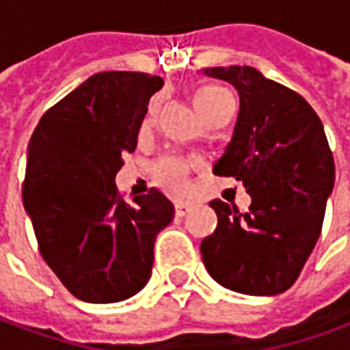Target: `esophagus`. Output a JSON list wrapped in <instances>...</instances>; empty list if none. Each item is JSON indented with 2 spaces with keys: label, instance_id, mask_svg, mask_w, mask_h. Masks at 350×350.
I'll return each mask as SVG.
<instances>
[{
  "label": "esophagus",
  "instance_id": "esophagus-1",
  "mask_svg": "<svg viewBox=\"0 0 350 350\" xmlns=\"http://www.w3.org/2000/svg\"><path fill=\"white\" fill-rule=\"evenodd\" d=\"M174 209H176V215H178V217H186L187 213L191 211V205H189V203H182V201H180V203H176Z\"/></svg>",
  "mask_w": 350,
  "mask_h": 350
}]
</instances>
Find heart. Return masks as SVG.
I'll return each instance as SVG.
<instances>
[{
	"mask_svg": "<svg viewBox=\"0 0 350 350\" xmlns=\"http://www.w3.org/2000/svg\"><path fill=\"white\" fill-rule=\"evenodd\" d=\"M226 103H232V96L223 85H205L196 92V106H198L201 116ZM154 116H157V103H151L147 112H145L141 127L149 129L152 126V122H154ZM193 168H196V163L191 159L168 154V157H163V159H159L154 163L152 178H154L157 186L163 187L164 191H168L172 196H180L187 187V178H189V172Z\"/></svg>",
	"mask_w": 350,
	"mask_h": 350,
	"instance_id": "1",
	"label": "heart"
}]
</instances>
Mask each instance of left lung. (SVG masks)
<instances>
[{
	"mask_svg": "<svg viewBox=\"0 0 350 350\" xmlns=\"http://www.w3.org/2000/svg\"><path fill=\"white\" fill-rule=\"evenodd\" d=\"M234 85L240 112L213 174L242 180L252 205L211 201L217 228L203 238L207 271L224 288L254 296L291 288L318 242L335 163L316 110L256 67L205 69Z\"/></svg>",
	"mask_w": 350,
	"mask_h": 350,
	"instance_id": "obj_1",
	"label": "left lung"
}]
</instances>
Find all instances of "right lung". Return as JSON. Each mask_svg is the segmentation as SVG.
Wrapping results in <instances>:
<instances>
[{"mask_svg":"<svg viewBox=\"0 0 350 350\" xmlns=\"http://www.w3.org/2000/svg\"><path fill=\"white\" fill-rule=\"evenodd\" d=\"M161 87L149 73H96L46 110L32 133L23 203L44 261L79 300L137 295L151 277L154 238L174 219L159 189L126 201L114 182Z\"/></svg>","mask_w":350,"mask_h":350,"instance_id":"right-lung-1","label":"right lung"}]
</instances>
